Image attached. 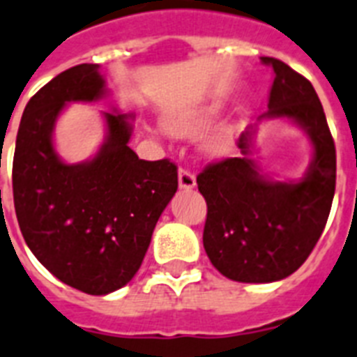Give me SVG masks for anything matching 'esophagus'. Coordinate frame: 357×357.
Instances as JSON below:
<instances>
[{"label": "esophagus", "mask_w": 357, "mask_h": 357, "mask_svg": "<svg viewBox=\"0 0 357 357\" xmlns=\"http://www.w3.org/2000/svg\"><path fill=\"white\" fill-rule=\"evenodd\" d=\"M197 184L195 175L188 169H178V185H181V190H193Z\"/></svg>", "instance_id": "34e87169"}]
</instances>
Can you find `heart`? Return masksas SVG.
Here are the masks:
<instances>
[{
    "label": "heart",
    "instance_id": "heart-1",
    "mask_svg": "<svg viewBox=\"0 0 357 357\" xmlns=\"http://www.w3.org/2000/svg\"><path fill=\"white\" fill-rule=\"evenodd\" d=\"M215 114H217V107L213 105L188 109V111L169 114L166 119V128L176 137H190L199 132L200 129H204L213 120ZM235 140H237V126L234 122H225L206 137L204 149L215 157H225L234 149Z\"/></svg>",
    "mask_w": 357,
    "mask_h": 357
}]
</instances>
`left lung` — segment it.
Segmentation results:
<instances>
[{"mask_svg": "<svg viewBox=\"0 0 357 357\" xmlns=\"http://www.w3.org/2000/svg\"><path fill=\"white\" fill-rule=\"evenodd\" d=\"M273 69L268 111L225 158L197 176L206 199L202 243L211 264L238 282L281 281L296 272L319 241L335 191V146L316 89L284 61L263 56ZM287 118L311 138L314 158L303 179L279 183L260 173L251 157L252 137L263 119Z\"/></svg>", "mask_w": 357, "mask_h": 357, "instance_id": "left-lung-1", "label": "left lung"}]
</instances>
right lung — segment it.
<instances>
[{"mask_svg":"<svg viewBox=\"0 0 357 357\" xmlns=\"http://www.w3.org/2000/svg\"><path fill=\"white\" fill-rule=\"evenodd\" d=\"M109 94L98 63L70 67L26 104L13 164L14 208L31 252L54 278L91 296L126 287L178 188L167 158L140 160L129 147L131 114L104 113L105 140L91 160L66 164L52 142L69 102Z\"/></svg>","mask_w":357,"mask_h":357,"instance_id":"1","label":"right lung"}]
</instances>
